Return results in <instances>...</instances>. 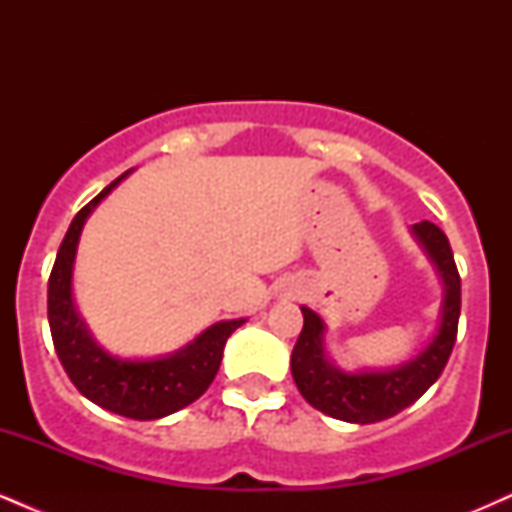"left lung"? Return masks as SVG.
<instances>
[{
    "label": "left lung",
    "mask_w": 512,
    "mask_h": 512,
    "mask_svg": "<svg viewBox=\"0 0 512 512\" xmlns=\"http://www.w3.org/2000/svg\"><path fill=\"white\" fill-rule=\"evenodd\" d=\"M414 236L436 262L445 284L443 320L431 344L414 361L375 373H344L334 368L322 351L325 325L310 308L303 310V330L291 354V373L305 402L322 414L349 424H375L414 404L443 373L452 354L460 322V272L452 257L448 236L431 221L414 223Z\"/></svg>",
    "instance_id": "8db88e82"
}]
</instances>
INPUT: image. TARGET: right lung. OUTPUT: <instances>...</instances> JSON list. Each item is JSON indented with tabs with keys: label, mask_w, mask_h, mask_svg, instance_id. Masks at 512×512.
Returning <instances> with one entry per match:
<instances>
[{
	"label": "right lung",
	"mask_w": 512,
	"mask_h": 512,
	"mask_svg": "<svg viewBox=\"0 0 512 512\" xmlns=\"http://www.w3.org/2000/svg\"><path fill=\"white\" fill-rule=\"evenodd\" d=\"M127 175V173H125ZM125 175L110 182L98 197H93L74 216L67 236H64L57 260L52 264L48 281V320L57 356L67 370L76 390L98 407L127 416V419L151 421L173 414L195 402L207 392V387L219 373L226 339L245 320L216 322L202 332L192 344L175 354L151 361H127L115 358L91 339L84 320L76 315L72 301V264L79 243L81 228L101 199Z\"/></svg>",
	"instance_id": "obj_1"
}]
</instances>
